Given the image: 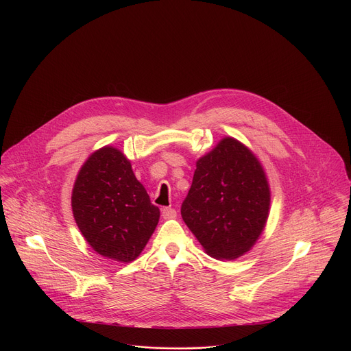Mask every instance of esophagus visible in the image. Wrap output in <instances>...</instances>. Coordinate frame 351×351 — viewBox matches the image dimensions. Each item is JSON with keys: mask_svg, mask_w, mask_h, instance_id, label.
Listing matches in <instances>:
<instances>
[{"mask_svg": "<svg viewBox=\"0 0 351 351\" xmlns=\"http://www.w3.org/2000/svg\"><path fill=\"white\" fill-rule=\"evenodd\" d=\"M175 217H176V211L173 208H169V207L162 208V218L164 219H173Z\"/></svg>", "mask_w": 351, "mask_h": 351, "instance_id": "34e87169", "label": "esophagus"}]
</instances>
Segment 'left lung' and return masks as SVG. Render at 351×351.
<instances>
[{
  "label": "left lung",
  "instance_id": "obj_1",
  "mask_svg": "<svg viewBox=\"0 0 351 351\" xmlns=\"http://www.w3.org/2000/svg\"><path fill=\"white\" fill-rule=\"evenodd\" d=\"M195 167L182 218L208 256L236 260L256 244L268 219L263 165L244 144L223 137Z\"/></svg>",
  "mask_w": 351,
  "mask_h": 351
}]
</instances>
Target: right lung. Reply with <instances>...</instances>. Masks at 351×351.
<instances>
[{
    "instance_id": "add662e5",
    "label": "right lung",
    "mask_w": 351,
    "mask_h": 351,
    "mask_svg": "<svg viewBox=\"0 0 351 351\" xmlns=\"http://www.w3.org/2000/svg\"><path fill=\"white\" fill-rule=\"evenodd\" d=\"M79 230L99 256L130 263L154 233L160 208L152 204L121 149L106 145L80 168L72 190Z\"/></svg>"
}]
</instances>
